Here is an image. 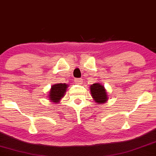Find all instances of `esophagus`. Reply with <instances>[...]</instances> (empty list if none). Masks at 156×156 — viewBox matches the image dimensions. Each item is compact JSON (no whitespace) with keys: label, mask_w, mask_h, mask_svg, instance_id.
<instances>
[{"label":"esophagus","mask_w":156,"mask_h":156,"mask_svg":"<svg viewBox=\"0 0 156 156\" xmlns=\"http://www.w3.org/2000/svg\"><path fill=\"white\" fill-rule=\"evenodd\" d=\"M74 82H76V84H82V82H83V80H82V79L76 78V79H74Z\"/></svg>","instance_id":"obj_1"}]
</instances>
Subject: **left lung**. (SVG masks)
Returning <instances> with one entry per match:
<instances>
[{
  "mask_svg": "<svg viewBox=\"0 0 156 156\" xmlns=\"http://www.w3.org/2000/svg\"><path fill=\"white\" fill-rule=\"evenodd\" d=\"M91 95L97 103H104L108 101V95L105 87L100 83L92 84L90 87Z\"/></svg>",
  "mask_w": 156,
  "mask_h": 156,
  "instance_id": "1",
  "label": "left lung"
}]
</instances>
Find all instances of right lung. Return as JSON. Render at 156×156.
Here are the masks:
<instances>
[{
    "label": "right lung",
    "mask_w": 156,
    "mask_h": 156,
    "mask_svg": "<svg viewBox=\"0 0 156 156\" xmlns=\"http://www.w3.org/2000/svg\"><path fill=\"white\" fill-rule=\"evenodd\" d=\"M67 87H68V85L65 83L55 84L52 86L48 95L50 101L51 102H54L55 103H58L60 100L64 96V93H66Z\"/></svg>",
    "instance_id": "obj_1"
}]
</instances>
